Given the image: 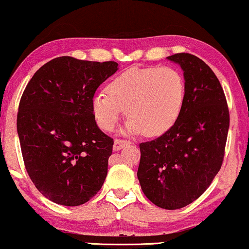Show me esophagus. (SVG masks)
I'll use <instances>...</instances> for the list:
<instances>
[{"label": "esophagus", "instance_id": "obj_1", "mask_svg": "<svg viewBox=\"0 0 249 249\" xmlns=\"http://www.w3.org/2000/svg\"><path fill=\"white\" fill-rule=\"evenodd\" d=\"M130 144L129 141H125V140H115L114 141V145H113V150L114 151H118V150H121L122 148H124V146H128Z\"/></svg>", "mask_w": 249, "mask_h": 249}]
</instances>
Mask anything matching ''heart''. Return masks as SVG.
<instances>
[{
	"label": "heart",
	"mask_w": 249,
	"mask_h": 249,
	"mask_svg": "<svg viewBox=\"0 0 249 249\" xmlns=\"http://www.w3.org/2000/svg\"><path fill=\"white\" fill-rule=\"evenodd\" d=\"M186 83L172 67H133L92 98V112L104 130H112L125 108L129 133L158 136L173 127L185 104Z\"/></svg>",
	"instance_id": "heart-1"
}]
</instances>
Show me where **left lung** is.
<instances>
[{
    "label": "left lung",
    "instance_id": "1",
    "mask_svg": "<svg viewBox=\"0 0 249 249\" xmlns=\"http://www.w3.org/2000/svg\"><path fill=\"white\" fill-rule=\"evenodd\" d=\"M167 59L183 70L185 104L173 127L140 144L137 178L153 204L176 210L203 194L222 167L230 113L222 85L204 61L188 53Z\"/></svg>",
    "mask_w": 249,
    "mask_h": 249
}]
</instances>
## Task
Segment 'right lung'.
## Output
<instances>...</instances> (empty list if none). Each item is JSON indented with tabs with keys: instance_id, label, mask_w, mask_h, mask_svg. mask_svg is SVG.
Here are the masks:
<instances>
[{
	"instance_id": "right-lung-1",
	"label": "right lung",
	"mask_w": 249,
	"mask_h": 249,
	"mask_svg": "<svg viewBox=\"0 0 249 249\" xmlns=\"http://www.w3.org/2000/svg\"><path fill=\"white\" fill-rule=\"evenodd\" d=\"M114 61L53 59L27 83L17 114L24 165L36 189L57 204H84L107 176L113 139L97 125L92 98L118 70Z\"/></svg>"
}]
</instances>
